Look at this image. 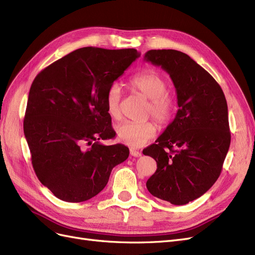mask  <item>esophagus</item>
Instances as JSON below:
<instances>
[{
  "instance_id": "1",
  "label": "esophagus",
  "mask_w": 255,
  "mask_h": 255,
  "mask_svg": "<svg viewBox=\"0 0 255 255\" xmlns=\"http://www.w3.org/2000/svg\"><path fill=\"white\" fill-rule=\"evenodd\" d=\"M129 154H130V156H133V157H139V156H141V152L136 151L134 149H130L129 150Z\"/></svg>"
}]
</instances>
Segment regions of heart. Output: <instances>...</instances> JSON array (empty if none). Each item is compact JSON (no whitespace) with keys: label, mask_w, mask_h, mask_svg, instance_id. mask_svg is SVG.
I'll return each mask as SVG.
<instances>
[{"label":"heart","mask_w":255,"mask_h":255,"mask_svg":"<svg viewBox=\"0 0 255 255\" xmlns=\"http://www.w3.org/2000/svg\"><path fill=\"white\" fill-rule=\"evenodd\" d=\"M129 86L134 91L149 99L148 114L165 126L170 121L175 109L174 98L167 91L168 83L163 75L154 70H144L135 74L129 80ZM121 90L117 84H113L105 96L106 111L113 119L121 117ZM156 126L153 122L125 121L116 127L118 140L129 146H142L155 136Z\"/></svg>","instance_id":"obj_1"}]
</instances>
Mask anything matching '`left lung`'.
<instances>
[{
    "label": "left lung",
    "mask_w": 255,
    "mask_h": 255,
    "mask_svg": "<svg viewBox=\"0 0 255 255\" xmlns=\"http://www.w3.org/2000/svg\"><path fill=\"white\" fill-rule=\"evenodd\" d=\"M143 60L170 75L179 106L156 143L142 151L157 164L146 188L171 204H187L220 175L231 143L227 100L219 84L187 54L150 50Z\"/></svg>",
    "instance_id": "8db88e82"
}]
</instances>
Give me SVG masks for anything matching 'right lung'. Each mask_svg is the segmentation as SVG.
I'll return each instance as SVG.
<instances>
[{
	"mask_svg": "<svg viewBox=\"0 0 255 255\" xmlns=\"http://www.w3.org/2000/svg\"><path fill=\"white\" fill-rule=\"evenodd\" d=\"M139 56L135 49L81 48L43 69L30 86L23 128L33 168L63 201L97 196L128 157L126 145L101 143L116 135L105 96Z\"/></svg>",
	"mask_w": 255,
	"mask_h": 255,
	"instance_id": "add662e5",
	"label": "right lung"
}]
</instances>
